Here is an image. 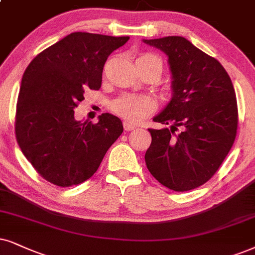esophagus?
Returning <instances> with one entry per match:
<instances>
[{
	"instance_id": "1",
	"label": "esophagus",
	"mask_w": 255,
	"mask_h": 255,
	"mask_svg": "<svg viewBox=\"0 0 255 255\" xmlns=\"http://www.w3.org/2000/svg\"><path fill=\"white\" fill-rule=\"evenodd\" d=\"M124 128H125V130H126V131H130V130H134L135 128H136V127H135L134 125L129 124V122L125 121V122H124Z\"/></svg>"
}]
</instances>
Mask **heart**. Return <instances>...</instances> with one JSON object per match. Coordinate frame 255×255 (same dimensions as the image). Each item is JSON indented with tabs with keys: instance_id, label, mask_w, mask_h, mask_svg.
I'll return each instance as SVG.
<instances>
[{
	"instance_id": "obj_1",
	"label": "heart",
	"mask_w": 255,
	"mask_h": 255,
	"mask_svg": "<svg viewBox=\"0 0 255 255\" xmlns=\"http://www.w3.org/2000/svg\"><path fill=\"white\" fill-rule=\"evenodd\" d=\"M160 60L159 57L150 53L141 54L137 57L136 63H142L149 60ZM156 108V104L150 96L147 95H133L126 94L115 99L111 104L113 113L129 122H138L153 113Z\"/></svg>"
}]
</instances>
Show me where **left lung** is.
Masks as SVG:
<instances>
[{"mask_svg":"<svg viewBox=\"0 0 255 255\" xmlns=\"http://www.w3.org/2000/svg\"><path fill=\"white\" fill-rule=\"evenodd\" d=\"M168 56L173 96L153 119L170 129H148L147 168L161 185L186 192L207 182L233 146L238 106L224 67L181 36L143 40ZM180 128L182 131L175 134Z\"/></svg>","mask_w":255,"mask_h":255,"instance_id":"1","label":"left lung"}]
</instances>
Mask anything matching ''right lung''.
Returning <instances> with one entry per match:
<instances>
[{
  "instance_id": "right-lung-1",
  "label": "right lung",
  "mask_w": 255,
  "mask_h": 255,
  "mask_svg": "<svg viewBox=\"0 0 255 255\" xmlns=\"http://www.w3.org/2000/svg\"><path fill=\"white\" fill-rule=\"evenodd\" d=\"M128 40L76 31L41 51L25 69L16 105V140L47 181L70 187L88 180L124 131L120 119L109 113L92 124L75 120L74 108L85 100V90L100 89L108 56Z\"/></svg>"
}]
</instances>
